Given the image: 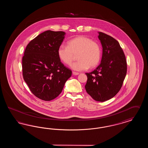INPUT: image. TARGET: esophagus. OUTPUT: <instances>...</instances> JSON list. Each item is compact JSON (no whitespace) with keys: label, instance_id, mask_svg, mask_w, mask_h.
Here are the masks:
<instances>
[{"label":"esophagus","instance_id":"esophagus-1","mask_svg":"<svg viewBox=\"0 0 148 148\" xmlns=\"http://www.w3.org/2000/svg\"><path fill=\"white\" fill-rule=\"evenodd\" d=\"M78 74H79V73L75 72V71H73V75H77Z\"/></svg>","mask_w":148,"mask_h":148}]
</instances>
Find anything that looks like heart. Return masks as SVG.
I'll use <instances>...</instances> for the list:
<instances>
[{
	"mask_svg": "<svg viewBox=\"0 0 148 148\" xmlns=\"http://www.w3.org/2000/svg\"><path fill=\"white\" fill-rule=\"evenodd\" d=\"M68 46L61 44L57 51L60 60L66 65H71L77 55L78 61L71 64V68L75 71H86L98 64L101 50L98 42L85 36H77L71 39Z\"/></svg>",
	"mask_w": 148,
	"mask_h": 148,
	"instance_id": "obj_1",
	"label": "heart"
}]
</instances>
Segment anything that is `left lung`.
<instances>
[{
    "instance_id": "obj_1",
    "label": "left lung",
    "mask_w": 148,
    "mask_h": 148,
    "mask_svg": "<svg viewBox=\"0 0 148 148\" xmlns=\"http://www.w3.org/2000/svg\"><path fill=\"white\" fill-rule=\"evenodd\" d=\"M103 48L101 63L91 73H86L85 90L92 98L103 102L119 92L127 74V64L119 42L110 35L98 32Z\"/></svg>"
}]
</instances>
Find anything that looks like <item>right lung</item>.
<instances>
[{
    "label": "right lung",
    "mask_w": 148,
    "mask_h": 148,
    "mask_svg": "<svg viewBox=\"0 0 148 148\" xmlns=\"http://www.w3.org/2000/svg\"><path fill=\"white\" fill-rule=\"evenodd\" d=\"M65 35L51 30L40 34L27 45L22 59L24 81L35 97L45 101L56 98L71 76L57 53Z\"/></svg>",
    "instance_id": "1"
}]
</instances>
